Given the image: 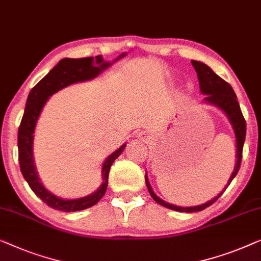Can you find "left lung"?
I'll use <instances>...</instances> for the list:
<instances>
[{"instance_id": "left-lung-1", "label": "left lung", "mask_w": 261, "mask_h": 261, "mask_svg": "<svg viewBox=\"0 0 261 261\" xmlns=\"http://www.w3.org/2000/svg\"><path fill=\"white\" fill-rule=\"evenodd\" d=\"M192 65L195 68L196 74H198V80L200 84V90H201L202 94H205V101L208 103H212L217 106L220 109H222L226 113V115L228 116L229 121H231L234 133H236L237 138V164L236 168H234V172L232 173L231 177H229L228 185L231 184V181L236 177L238 174V171H239L240 165H241V159H243V148H244V142H245V137H246V121H245L243 113H241L239 102L237 100V95L234 93L232 86L226 82L225 80L214 73V71L211 69V68L205 65V63L199 62V61H192ZM146 177V185L147 188H148L149 194L152 195V198L155 200L158 203H160L161 206L167 207L169 210L177 211V212H198V211H202L210 207L211 205L217 201V200L220 198L221 194L224 193L227 186L225 187V190L221 192L218 196H215L214 199L211 200V201L203 203V205L200 206H194V207H180V206H174L171 205V203L164 201L159 196L154 194V192L150 187L148 182V179Z\"/></svg>"}]
</instances>
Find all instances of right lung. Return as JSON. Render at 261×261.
Masks as SVG:
<instances>
[{"label": "right lung", "mask_w": 261, "mask_h": 261, "mask_svg": "<svg viewBox=\"0 0 261 261\" xmlns=\"http://www.w3.org/2000/svg\"><path fill=\"white\" fill-rule=\"evenodd\" d=\"M122 56H124V54H122ZM122 56H120V58H122ZM95 63L96 65H94L93 58L62 59L39 84L30 90L27 103H25L23 118H22L21 124L18 127V161H20L22 175H23L34 193L39 196L44 203H47L51 208L62 211V212H76V211L86 210L96 205L100 201V199L105 195L106 190H107L111 166L126 147V145L121 146L118 150L111 154L108 159H106L102 166L103 184L96 192L88 196H85V198L75 200L58 198L43 187V185L40 182L39 176H37L33 159V134L44 103L47 102L49 96L58 90L75 84V82L87 81L96 77L101 71L111 66V63L103 62L100 55L96 56Z\"/></svg>", "instance_id": "add662e5"}]
</instances>
